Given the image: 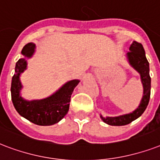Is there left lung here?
<instances>
[{"label":"left lung","mask_w":160,"mask_h":160,"mask_svg":"<svg viewBox=\"0 0 160 160\" xmlns=\"http://www.w3.org/2000/svg\"><path fill=\"white\" fill-rule=\"evenodd\" d=\"M126 58L129 66L133 68L140 76V80L143 85V97L138 107L133 112L126 114L115 116V117H102L101 119L108 125L122 126L127 125L139 118L145 111L150 98L151 78L149 76V63L145 56V51L143 45L133 41L129 48V52L126 54Z\"/></svg>","instance_id":"8db88e82"}]
</instances>
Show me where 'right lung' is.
Returning <instances> with one entry per match:
<instances>
[{
    "label": "right lung",
    "mask_w": 160,
    "mask_h": 160,
    "mask_svg": "<svg viewBox=\"0 0 160 160\" xmlns=\"http://www.w3.org/2000/svg\"><path fill=\"white\" fill-rule=\"evenodd\" d=\"M36 45L27 43L22 48L23 58L16 63L15 73L12 77L11 93L15 108L21 116L30 122L41 126L53 125L62 120L69 110V102L74 88L80 80L73 79L67 82L60 88L42 99L27 100L22 97V86L20 76L27 68V58H31L35 53Z\"/></svg>",
    "instance_id": "obj_1"
}]
</instances>
